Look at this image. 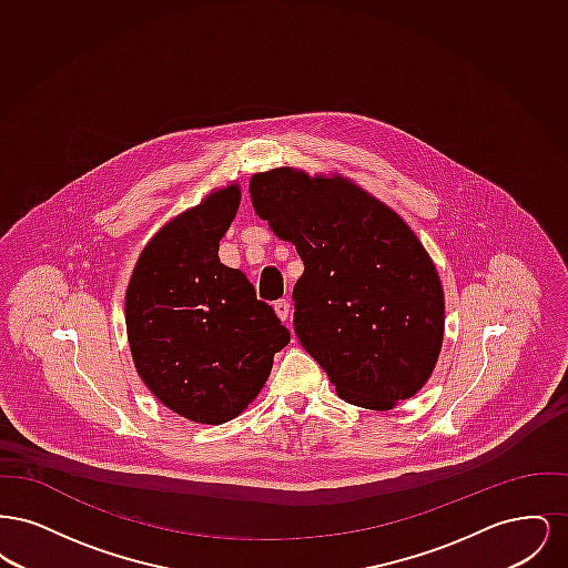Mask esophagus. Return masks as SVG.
Wrapping results in <instances>:
<instances>
[{"label": "esophagus", "instance_id": "34e87169", "mask_svg": "<svg viewBox=\"0 0 568 568\" xmlns=\"http://www.w3.org/2000/svg\"><path fill=\"white\" fill-rule=\"evenodd\" d=\"M274 313L278 315L281 322H287L290 320V313H292V304L287 300H276L274 302Z\"/></svg>", "mask_w": 568, "mask_h": 568}]
</instances>
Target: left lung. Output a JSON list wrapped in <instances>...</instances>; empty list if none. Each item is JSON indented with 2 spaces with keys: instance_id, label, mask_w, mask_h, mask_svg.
Returning <instances> with one entry per match:
<instances>
[{
  "instance_id": "obj_1",
  "label": "left lung",
  "mask_w": 568,
  "mask_h": 568,
  "mask_svg": "<svg viewBox=\"0 0 568 568\" xmlns=\"http://www.w3.org/2000/svg\"><path fill=\"white\" fill-rule=\"evenodd\" d=\"M255 213L296 244L294 327L347 403L389 410L433 375L445 296L424 244L400 216L343 176L257 172Z\"/></svg>"
}]
</instances>
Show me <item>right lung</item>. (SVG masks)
<instances>
[{
	"instance_id": "obj_1",
	"label": "right lung",
	"mask_w": 568,
	"mask_h": 568,
	"mask_svg": "<svg viewBox=\"0 0 568 568\" xmlns=\"http://www.w3.org/2000/svg\"><path fill=\"white\" fill-rule=\"evenodd\" d=\"M239 204L232 183L168 221L142 248L125 294L138 375L170 410L211 426L253 403L290 343L246 274L219 262Z\"/></svg>"
}]
</instances>
